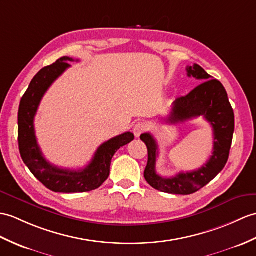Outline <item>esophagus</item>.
I'll return each instance as SVG.
<instances>
[{"instance_id":"1","label":"esophagus","mask_w":256,"mask_h":256,"mask_svg":"<svg viewBox=\"0 0 256 256\" xmlns=\"http://www.w3.org/2000/svg\"><path fill=\"white\" fill-rule=\"evenodd\" d=\"M145 130V124L142 122H138L133 128V133L135 135V138H140V136L144 133Z\"/></svg>"}]
</instances>
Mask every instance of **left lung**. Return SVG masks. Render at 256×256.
Here are the masks:
<instances>
[{
  "mask_svg": "<svg viewBox=\"0 0 256 256\" xmlns=\"http://www.w3.org/2000/svg\"><path fill=\"white\" fill-rule=\"evenodd\" d=\"M188 76L202 82L193 90L176 99L170 114L164 118L166 123L176 124L204 116L214 132L212 155L203 167L191 172H180L172 178H162L156 171L158 145L150 133L140 135L148 150V162L144 171L145 180L150 186L160 192L169 194L188 195L208 184L228 162L229 152L234 132V114L227 92L222 84L212 78L200 65L186 68Z\"/></svg>",
  "mask_w": 256,
  "mask_h": 256,
  "instance_id": "8db88e82",
  "label": "left lung"
}]
</instances>
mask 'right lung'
<instances>
[{
    "label": "right lung",
    "mask_w": 256,
    "mask_h": 256,
    "mask_svg": "<svg viewBox=\"0 0 256 256\" xmlns=\"http://www.w3.org/2000/svg\"><path fill=\"white\" fill-rule=\"evenodd\" d=\"M70 61L74 60L68 56L58 58L40 70L30 82L18 109V146L22 162L46 188L58 193H82L98 188L108 179L112 157L134 140V134L126 132L104 142L84 169H61L46 162L36 138L34 118L46 92L70 66Z\"/></svg>",
    "instance_id": "right-lung-1"
}]
</instances>
